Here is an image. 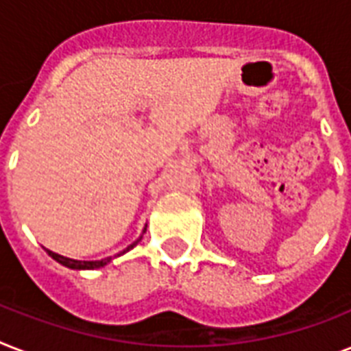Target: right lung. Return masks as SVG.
Returning a JSON list of instances; mask_svg holds the SVG:
<instances>
[{
    "instance_id": "1",
    "label": "right lung",
    "mask_w": 351,
    "mask_h": 351,
    "mask_svg": "<svg viewBox=\"0 0 351 351\" xmlns=\"http://www.w3.org/2000/svg\"><path fill=\"white\" fill-rule=\"evenodd\" d=\"M143 233H145V230H143ZM142 239V237H140ZM138 239V240H140ZM138 240L136 242H132L129 247H125V250L121 251V253H125V251L132 250L134 245L138 244ZM47 253L54 258L56 262H60V264H63V266H67L71 267V269H98V267H104L106 264H109V262L114 258V256H107V258H101V261H73V258H67V256H62V255H58V253H54V251H49L47 250ZM121 253H118V255H121Z\"/></svg>"
}]
</instances>
